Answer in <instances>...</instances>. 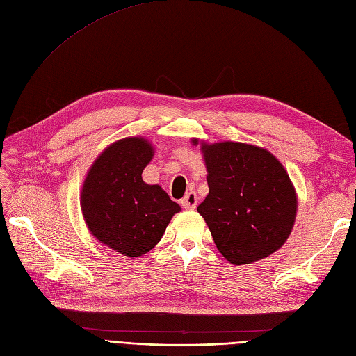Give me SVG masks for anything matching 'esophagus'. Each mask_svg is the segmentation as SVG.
I'll list each match as a JSON object with an SVG mask.
<instances>
[{
	"label": "esophagus",
	"mask_w": 356,
	"mask_h": 356,
	"mask_svg": "<svg viewBox=\"0 0 356 356\" xmlns=\"http://www.w3.org/2000/svg\"><path fill=\"white\" fill-rule=\"evenodd\" d=\"M197 202L198 198L195 195V193H188L184 198H181V207L186 209V211H194L197 207Z\"/></svg>",
	"instance_id": "esophagus-1"
}]
</instances>
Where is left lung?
I'll use <instances>...</instances> for the list:
<instances>
[{
    "label": "left lung",
    "mask_w": 356,
    "mask_h": 356,
    "mask_svg": "<svg viewBox=\"0 0 356 356\" xmlns=\"http://www.w3.org/2000/svg\"><path fill=\"white\" fill-rule=\"evenodd\" d=\"M203 153L209 194L197 211L216 248L233 265L270 256L287 241L296 216L287 171L268 150L242 143L203 144Z\"/></svg>",
    "instance_id": "obj_1"
}]
</instances>
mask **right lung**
Returning a JSON list of instances; mask_svg holds the SVG:
<instances>
[{
	"mask_svg": "<svg viewBox=\"0 0 356 356\" xmlns=\"http://www.w3.org/2000/svg\"><path fill=\"white\" fill-rule=\"evenodd\" d=\"M152 156V144L143 138L117 141L96 159L83 186L90 232L127 257L149 252L180 211L161 186L144 184L141 175Z\"/></svg>",
	"mask_w": 356,
	"mask_h": 356,
	"instance_id": "right-lung-1",
	"label": "right lung"
}]
</instances>
